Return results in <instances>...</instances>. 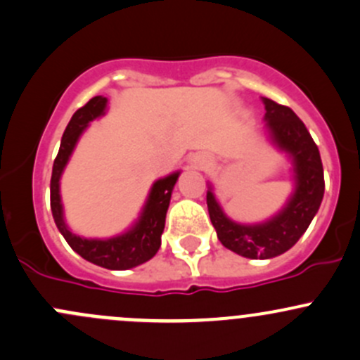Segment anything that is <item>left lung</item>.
Listing matches in <instances>:
<instances>
[{
	"mask_svg": "<svg viewBox=\"0 0 360 360\" xmlns=\"http://www.w3.org/2000/svg\"><path fill=\"white\" fill-rule=\"evenodd\" d=\"M270 139L291 155L296 187L286 207L265 224L240 225L227 218L211 188L207 211L218 239L227 250L246 258H274L296 244L316 217L324 195V169L319 149L303 121L286 105L263 98Z\"/></svg>",
	"mask_w": 360,
	"mask_h": 360,
	"instance_id": "8db88e82",
	"label": "left lung"
}]
</instances>
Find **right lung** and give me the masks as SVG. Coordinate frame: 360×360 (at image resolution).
Returning a JSON list of instances; mask_svg holds the SVG:
<instances>
[{
	"label": "right lung",
	"instance_id": "1",
	"mask_svg": "<svg viewBox=\"0 0 360 360\" xmlns=\"http://www.w3.org/2000/svg\"><path fill=\"white\" fill-rule=\"evenodd\" d=\"M105 105L107 98L98 95V97L88 100L70 117L68 128L62 135L60 149H58L57 158L53 161V169H51L50 206L55 225L77 255H81L84 260L95 263V265L103 266V269L126 270L142 265L158 253L159 246H161V234L165 231L166 211H168L173 187H175L180 173H173L166 179L155 181L150 188L149 199L143 206L142 214H140L139 221L131 227V231L110 237V239H84V237L72 234L64 221L58 181H60L62 172L68 165L79 135L84 131L90 121L102 116Z\"/></svg>",
	"mask_w": 360,
	"mask_h": 360
}]
</instances>
